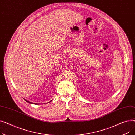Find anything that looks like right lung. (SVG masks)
Masks as SVG:
<instances>
[{
    "label": "right lung",
    "instance_id": "obj_1",
    "mask_svg": "<svg viewBox=\"0 0 135 135\" xmlns=\"http://www.w3.org/2000/svg\"><path fill=\"white\" fill-rule=\"evenodd\" d=\"M25 101H26V102H27L28 103H32V104H33V103H32V102H29V101H27V100H25ZM35 104H37V103H35Z\"/></svg>",
    "mask_w": 135,
    "mask_h": 135
}]
</instances>
